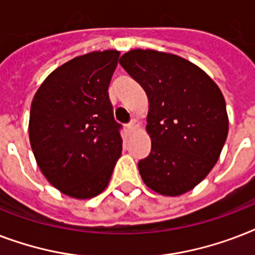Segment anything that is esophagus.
I'll return each instance as SVG.
<instances>
[{
    "label": "esophagus",
    "instance_id": "esophagus-1",
    "mask_svg": "<svg viewBox=\"0 0 255 255\" xmlns=\"http://www.w3.org/2000/svg\"><path fill=\"white\" fill-rule=\"evenodd\" d=\"M135 128H136V122L133 120V122H131L129 124H127V131L128 132H133L135 131Z\"/></svg>",
    "mask_w": 255,
    "mask_h": 255
}]
</instances>
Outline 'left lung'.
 <instances>
[{
    "label": "left lung",
    "mask_w": 255,
    "mask_h": 255,
    "mask_svg": "<svg viewBox=\"0 0 255 255\" xmlns=\"http://www.w3.org/2000/svg\"><path fill=\"white\" fill-rule=\"evenodd\" d=\"M119 63L149 102V155L139 161L148 188L163 196L193 189L216 165L229 119L221 90L208 74L174 54L135 49Z\"/></svg>",
    "instance_id": "8db88e82"
}]
</instances>
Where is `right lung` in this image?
Instances as JSON below:
<instances>
[{
	"instance_id": "right-lung-1",
	"label": "right lung",
	"mask_w": 255,
	"mask_h": 255,
	"mask_svg": "<svg viewBox=\"0 0 255 255\" xmlns=\"http://www.w3.org/2000/svg\"><path fill=\"white\" fill-rule=\"evenodd\" d=\"M119 55L104 50L74 58L34 95L29 120L34 157L47 181L70 197L102 193L122 155V126L108 98Z\"/></svg>"
}]
</instances>
